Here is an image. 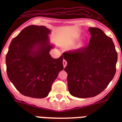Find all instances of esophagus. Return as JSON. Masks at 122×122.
<instances>
[{
  "label": "esophagus",
  "instance_id": "obj_1",
  "mask_svg": "<svg viewBox=\"0 0 122 122\" xmlns=\"http://www.w3.org/2000/svg\"><path fill=\"white\" fill-rule=\"evenodd\" d=\"M63 66H64V67H66V65H67L66 61L64 59V60L63 61Z\"/></svg>",
  "mask_w": 122,
  "mask_h": 122
}]
</instances>
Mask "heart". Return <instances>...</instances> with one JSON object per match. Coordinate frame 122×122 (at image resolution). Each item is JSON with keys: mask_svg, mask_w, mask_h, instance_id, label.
<instances>
[{"mask_svg": "<svg viewBox=\"0 0 122 122\" xmlns=\"http://www.w3.org/2000/svg\"><path fill=\"white\" fill-rule=\"evenodd\" d=\"M82 46H83V45H82V44H80V46H79V47H81Z\"/></svg>", "mask_w": 122, "mask_h": 122, "instance_id": "b5f03b06", "label": "heart"}]
</instances>
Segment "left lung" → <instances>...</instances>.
Listing matches in <instances>:
<instances>
[{"mask_svg": "<svg viewBox=\"0 0 122 122\" xmlns=\"http://www.w3.org/2000/svg\"><path fill=\"white\" fill-rule=\"evenodd\" d=\"M89 45L63 52L67 61L68 87L71 95L88 98L106 89L116 73L117 52L112 39L98 28H89Z\"/></svg>", "mask_w": 122, "mask_h": 122, "instance_id": "8db88e82", "label": "left lung"}]
</instances>
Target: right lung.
Instances as JSON below:
<instances>
[{
    "label": "right lung",
    "mask_w": 122,
    "mask_h": 122,
    "mask_svg": "<svg viewBox=\"0 0 122 122\" xmlns=\"http://www.w3.org/2000/svg\"><path fill=\"white\" fill-rule=\"evenodd\" d=\"M44 26L25 28L12 39L6 54L9 79L21 94L33 98L48 96L51 85L63 70V57L54 59L49 52L53 48Z\"/></svg>",
    "instance_id": "1"
}]
</instances>
